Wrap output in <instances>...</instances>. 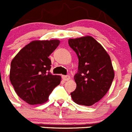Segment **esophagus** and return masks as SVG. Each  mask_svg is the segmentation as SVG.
I'll use <instances>...</instances> for the list:
<instances>
[{
  "instance_id": "1",
  "label": "esophagus",
  "mask_w": 132,
  "mask_h": 132,
  "mask_svg": "<svg viewBox=\"0 0 132 132\" xmlns=\"http://www.w3.org/2000/svg\"><path fill=\"white\" fill-rule=\"evenodd\" d=\"M62 78H63V79L64 80H65V81L69 80L70 79H71L70 76H69V75H63V76L62 77Z\"/></svg>"
}]
</instances>
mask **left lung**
I'll list each match as a JSON object with an SVG mask.
<instances>
[{
	"label": "left lung",
	"mask_w": 132,
	"mask_h": 132,
	"mask_svg": "<svg viewBox=\"0 0 132 132\" xmlns=\"http://www.w3.org/2000/svg\"><path fill=\"white\" fill-rule=\"evenodd\" d=\"M69 45L79 58L78 73L74 76L76 89L71 93L77 104L90 106L107 93L114 77L109 55L91 36L69 39Z\"/></svg>",
	"instance_id": "obj_1"
}]
</instances>
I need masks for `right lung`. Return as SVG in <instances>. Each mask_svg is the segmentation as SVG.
<instances>
[{"mask_svg":"<svg viewBox=\"0 0 132 132\" xmlns=\"http://www.w3.org/2000/svg\"><path fill=\"white\" fill-rule=\"evenodd\" d=\"M59 43L58 39L32 41L12 60L10 82L18 96L29 104L47 101L53 88L60 84L61 76L50 72L49 58Z\"/></svg>","mask_w":132,"mask_h":132,"instance_id":"obj_1","label":"right lung"}]
</instances>
